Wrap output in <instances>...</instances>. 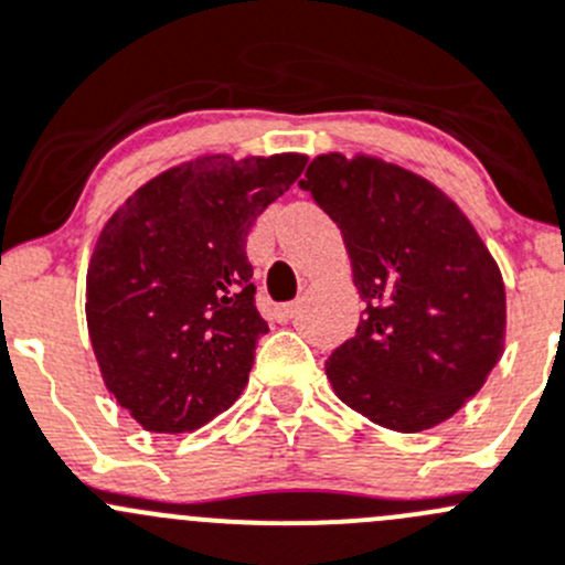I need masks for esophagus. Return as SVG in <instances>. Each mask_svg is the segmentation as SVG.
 <instances>
[{
  "label": "esophagus",
  "mask_w": 565,
  "mask_h": 565,
  "mask_svg": "<svg viewBox=\"0 0 565 565\" xmlns=\"http://www.w3.org/2000/svg\"><path fill=\"white\" fill-rule=\"evenodd\" d=\"M295 311H298V306H295V303H278L276 309H273V320L289 322L295 317Z\"/></svg>",
  "instance_id": "34e87169"
}]
</instances>
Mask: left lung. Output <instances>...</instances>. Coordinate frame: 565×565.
Instances as JSON below:
<instances>
[{
    "mask_svg": "<svg viewBox=\"0 0 565 565\" xmlns=\"http://www.w3.org/2000/svg\"><path fill=\"white\" fill-rule=\"evenodd\" d=\"M300 188L339 226L364 311L326 361L333 392L399 434L450 419L505 350V284L469 217L377 157L320 154Z\"/></svg>",
    "mask_w": 565,
    "mask_h": 565,
    "instance_id": "obj_1",
    "label": "left lung"
}]
</instances>
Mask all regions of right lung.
Segmentation results:
<instances>
[{"instance_id":"right-lung-1","label":"right lung","mask_w":565,"mask_h":565,"mask_svg":"<svg viewBox=\"0 0 565 565\" xmlns=\"http://www.w3.org/2000/svg\"><path fill=\"white\" fill-rule=\"evenodd\" d=\"M303 168V154H206L146 182L104 223L87 333L104 386L146 430L188 434L243 394L267 333L245 243Z\"/></svg>"}]
</instances>
